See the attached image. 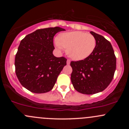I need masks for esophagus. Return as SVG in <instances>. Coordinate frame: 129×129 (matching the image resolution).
Instances as JSON below:
<instances>
[{
    "instance_id": "esophagus-1",
    "label": "esophagus",
    "mask_w": 129,
    "mask_h": 129,
    "mask_svg": "<svg viewBox=\"0 0 129 129\" xmlns=\"http://www.w3.org/2000/svg\"><path fill=\"white\" fill-rule=\"evenodd\" d=\"M70 63H71V60H70L69 59H67V64H70Z\"/></svg>"
}]
</instances>
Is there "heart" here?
I'll list each match as a JSON object with an SVG mask.
<instances>
[{
	"instance_id": "b5f03b06",
	"label": "heart",
	"mask_w": 129,
	"mask_h": 129,
	"mask_svg": "<svg viewBox=\"0 0 129 129\" xmlns=\"http://www.w3.org/2000/svg\"><path fill=\"white\" fill-rule=\"evenodd\" d=\"M57 49L62 50L67 49L69 55L75 60H81L93 52L96 45V40L90 34L81 31L63 34L59 39L55 40Z\"/></svg>"
}]
</instances>
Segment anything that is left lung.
I'll return each instance as SVG.
<instances>
[{
	"label": "left lung",
	"mask_w": 129,
	"mask_h": 129,
	"mask_svg": "<svg viewBox=\"0 0 129 129\" xmlns=\"http://www.w3.org/2000/svg\"><path fill=\"white\" fill-rule=\"evenodd\" d=\"M96 40L93 52L84 60L71 61V82L74 89L84 94H94L109 86L116 69V57L110 42L91 31Z\"/></svg>",
	"instance_id": "obj_1"
}]
</instances>
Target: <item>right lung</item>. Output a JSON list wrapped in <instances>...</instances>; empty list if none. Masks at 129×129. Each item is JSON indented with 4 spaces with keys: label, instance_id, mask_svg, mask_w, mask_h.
Instances as JSON below:
<instances>
[{
    "label": "right lung",
    "instance_id": "obj_1",
    "mask_svg": "<svg viewBox=\"0 0 129 129\" xmlns=\"http://www.w3.org/2000/svg\"><path fill=\"white\" fill-rule=\"evenodd\" d=\"M64 30L58 27L40 28L21 40L15 55V74L25 89L36 93L53 89L57 77L67 64L64 57L53 55V39L57 33Z\"/></svg>",
    "mask_w": 129,
    "mask_h": 129
}]
</instances>
